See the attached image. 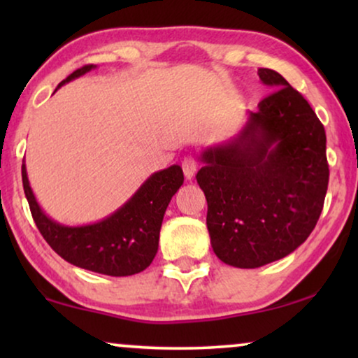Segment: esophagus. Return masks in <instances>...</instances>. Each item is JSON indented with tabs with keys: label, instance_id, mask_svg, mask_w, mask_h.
I'll return each mask as SVG.
<instances>
[{
	"label": "esophagus",
	"instance_id": "esophagus-1",
	"mask_svg": "<svg viewBox=\"0 0 358 358\" xmlns=\"http://www.w3.org/2000/svg\"><path fill=\"white\" fill-rule=\"evenodd\" d=\"M182 171H184V176L185 179H192L195 173H197V161H195L194 158H190V156H187V158H184L182 161Z\"/></svg>",
	"mask_w": 358,
	"mask_h": 358
}]
</instances>
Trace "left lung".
I'll return each mask as SVG.
<instances>
[{
    "label": "left lung",
    "mask_w": 358,
    "mask_h": 358,
    "mask_svg": "<svg viewBox=\"0 0 358 358\" xmlns=\"http://www.w3.org/2000/svg\"><path fill=\"white\" fill-rule=\"evenodd\" d=\"M257 75L273 91L234 138L203 151L195 176L213 251L239 268L278 261L305 243L329 182L326 131L315 110L277 71Z\"/></svg>",
    "instance_id": "left-lung-1"
}]
</instances>
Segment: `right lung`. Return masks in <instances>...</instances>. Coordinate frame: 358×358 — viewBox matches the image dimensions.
Wrapping results in <instances>:
<instances>
[{"label": "right lung", "instance_id": "obj_1", "mask_svg": "<svg viewBox=\"0 0 358 358\" xmlns=\"http://www.w3.org/2000/svg\"><path fill=\"white\" fill-rule=\"evenodd\" d=\"M92 68L96 66L78 68L58 87ZM182 182V169L174 164L151 174L134 197L110 217L85 227H65L48 218L38 207L29 185L26 164H22L24 194L43 239L73 266L112 277L134 275L153 262L164 212Z\"/></svg>", "mask_w": 358, "mask_h": 358}]
</instances>
